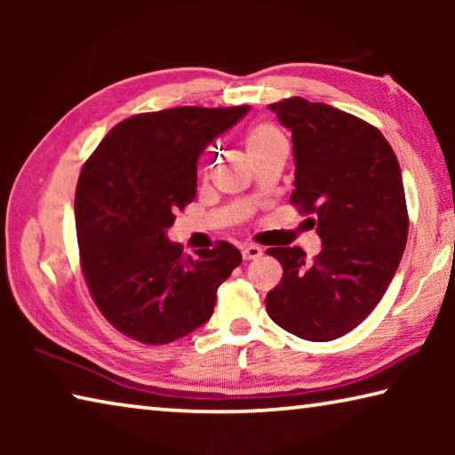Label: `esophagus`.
<instances>
[{
    "label": "esophagus",
    "instance_id": "esophagus-1",
    "mask_svg": "<svg viewBox=\"0 0 455 455\" xmlns=\"http://www.w3.org/2000/svg\"><path fill=\"white\" fill-rule=\"evenodd\" d=\"M260 255H263V249H260V246L249 244V246H244V249H243V259H244V260H255V259H259Z\"/></svg>",
    "mask_w": 455,
    "mask_h": 455
}]
</instances>
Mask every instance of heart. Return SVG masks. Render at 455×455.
Masks as SVG:
<instances>
[{"label":"heart","instance_id":"1","mask_svg":"<svg viewBox=\"0 0 455 455\" xmlns=\"http://www.w3.org/2000/svg\"><path fill=\"white\" fill-rule=\"evenodd\" d=\"M244 146L246 152L252 160H257L265 154L284 148V140L279 130L268 122H259V124L252 126L244 136Z\"/></svg>","mask_w":455,"mask_h":455}]
</instances>
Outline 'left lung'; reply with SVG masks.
I'll return each mask as SVG.
<instances>
[{
    "instance_id": "obj_1",
    "label": "left lung",
    "mask_w": 455,
    "mask_h": 455,
    "mask_svg": "<svg viewBox=\"0 0 455 455\" xmlns=\"http://www.w3.org/2000/svg\"><path fill=\"white\" fill-rule=\"evenodd\" d=\"M268 108L292 134L291 204L313 214L323 249L313 260L299 246L267 251L283 265L267 313L307 341H333L375 309L402 260L410 228L402 171L365 120L305 98Z\"/></svg>"
}]
</instances>
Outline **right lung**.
<instances>
[{"label":"right lung","mask_w":455,"mask_h":455,"mask_svg":"<svg viewBox=\"0 0 455 455\" xmlns=\"http://www.w3.org/2000/svg\"><path fill=\"white\" fill-rule=\"evenodd\" d=\"M249 106H182L114 126L76 187V233L92 299L120 333L164 345L204 325L217 291L241 265L227 241L182 257L166 230L195 200L196 164Z\"/></svg>","instance_id":"add662e5"}]
</instances>
